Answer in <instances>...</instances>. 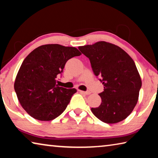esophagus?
<instances>
[{"label":"esophagus","mask_w":158,"mask_h":158,"mask_svg":"<svg viewBox=\"0 0 158 158\" xmlns=\"http://www.w3.org/2000/svg\"><path fill=\"white\" fill-rule=\"evenodd\" d=\"M79 92L81 93H84V94H85V95H89L90 93V91H83V90H79Z\"/></svg>","instance_id":"esophagus-1"}]
</instances>
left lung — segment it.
I'll return each instance as SVG.
<instances>
[{"mask_svg":"<svg viewBox=\"0 0 158 158\" xmlns=\"http://www.w3.org/2000/svg\"><path fill=\"white\" fill-rule=\"evenodd\" d=\"M89 58L95 75L104 85L101 105L91 108L106 123H117L132 113L139 98L141 79L132 58L121 47L101 41L79 47Z\"/></svg>","mask_w":158,"mask_h":158,"instance_id":"obj_1","label":"left lung"}]
</instances>
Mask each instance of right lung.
Listing matches in <instances>:
<instances>
[{
    "mask_svg": "<svg viewBox=\"0 0 158 158\" xmlns=\"http://www.w3.org/2000/svg\"><path fill=\"white\" fill-rule=\"evenodd\" d=\"M81 53L75 47L44 44L23 60L15 81V90L23 109L42 121L53 120L65 111L75 89L56 84L67 61Z\"/></svg>",
    "mask_w": 158,
    "mask_h": 158,
    "instance_id": "1",
    "label": "right lung"
}]
</instances>
